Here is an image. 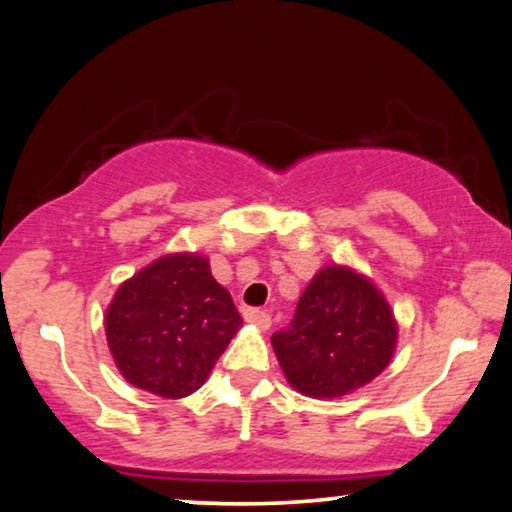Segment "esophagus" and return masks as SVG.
I'll list each match as a JSON object with an SVG mask.
<instances>
[{
  "mask_svg": "<svg viewBox=\"0 0 512 512\" xmlns=\"http://www.w3.org/2000/svg\"><path fill=\"white\" fill-rule=\"evenodd\" d=\"M243 319L252 323V326L260 328V331H267V328L271 326V316L264 312V309H245Z\"/></svg>",
  "mask_w": 512,
  "mask_h": 512,
  "instance_id": "esophagus-1",
  "label": "esophagus"
}]
</instances>
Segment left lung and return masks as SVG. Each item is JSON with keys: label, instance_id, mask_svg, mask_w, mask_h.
<instances>
[{"label": "left lung", "instance_id": "8db88e82", "mask_svg": "<svg viewBox=\"0 0 512 512\" xmlns=\"http://www.w3.org/2000/svg\"><path fill=\"white\" fill-rule=\"evenodd\" d=\"M399 326L380 288L347 264L314 274L288 331L271 335L286 380L300 394L335 399L390 366Z\"/></svg>", "mask_w": 512, "mask_h": 512}]
</instances>
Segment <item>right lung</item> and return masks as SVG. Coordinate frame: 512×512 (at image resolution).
<instances>
[{"mask_svg":"<svg viewBox=\"0 0 512 512\" xmlns=\"http://www.w3.org/2000/svg\"><path fill=\"white\" fill-rule=\"evenodd\" d=\"M103 326L129 385L181 399L203 387L243 319L208 257L170 252L120 283Z\"/></svg>","mask_w":512,"mask_h":512,"instance_id":"right-lung-1","label":"right lung"}]
</instances>
